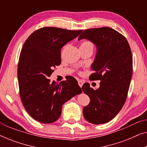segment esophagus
<instances>
[{
    "label": "esophagus",
    "instance_id": "obj_1",
    "mask_svg": "<svg viewBox=\"0 0 147 147\" xmlns=\"http://www.w3.org/2000/svg\"><path fill=\"white\" fill-rule=\"evenodd\" d=\"M78 84H79V86H80V87H82V86H83V84H84V82L82 81V80H78Z\"/></svg>",
    "mask_w": 147,
    "mask_h": 147
}]
</instances>
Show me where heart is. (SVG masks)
Wrapping results in <instances>:
<instances>
[{
    "instance_id": "b5f03b06",
    "label": "heart",
    "mask_w": 147,
    "mask_h": 147,
    "mask_svg": "<svg viewBox=\"0 0 147 147\" xmlns=\"http://www.w3.org/2000/svg\"><path fill=\"white\" fill-rule=\"evenodd\" d=\"M88 45H92V43L89 41H84L82 42L80 47H84V46H88Z\"/></svg>"
}]
</instances>
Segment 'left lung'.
<instances>
[{"mask_svg": "<svg viewBox=\"0 0 147 147\" xmlns=\"http://www.w3.org/2000/svg\"><path fill=\"white\" fill-rule=\"evenodd\" d=\"M88 39L97 47L90 79L100 80L94 90L88 83L82 90L91 101L83 109L85 119L94 124H104L117 115L125 103L132 74V55L124 36L110 27L86 29L78 40Z\"/></svg>", "mask_w": 147, "mask_h": 147, "instance_id": "left-lung-1", "label": "left lung"}]
</instances>
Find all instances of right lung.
Returning a JSON list of instances; mask_svg holds the SVG:
<instances>
[{
  "mask_svg": "<svg viewBox=\"0 0 147 147\" xmlns=\"http://www.w3.org/2000/svg\"><path fill=\"white\" fill-rule=\"evenodd\" d=\"M82 31L41 28L27 38L22 47L17 69L20 97L27 112L38 122L56 121L63 104L82 93L73 77L59 84L48 79L53 68L61 64V48Z\"/></svg>",
  "mask_w": 147,
  "mask_h": 147,
  "instance_id": "obj_1",
  "label": "right lung"
}]
</instances>
